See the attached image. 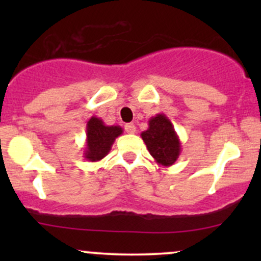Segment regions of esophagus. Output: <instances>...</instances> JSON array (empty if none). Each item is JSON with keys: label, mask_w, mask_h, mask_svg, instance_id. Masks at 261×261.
I'll return each mask as SVG.
<instances>
[{"label": "esophagus", "mask_w": 261, "mask_h": 261, "mask_svg": "<svg viewBox=\"0 0 261 261\" xmlns=\"http://www.w3.org/2000/svg\"><path fill=\"white\" fill-rule=\"evenodd\" d=\"M125 131L127 134H135L136 133V126L134 124H126L125 125Z\"/></svg>", "instance_id": "esophagus-1"}]
</instances>
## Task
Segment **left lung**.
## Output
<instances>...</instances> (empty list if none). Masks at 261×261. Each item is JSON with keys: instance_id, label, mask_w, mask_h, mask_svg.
<instances>
[{"instance_id": "left-lung-1", "label": "left lung", "mask_w": 261, "mask_h": 261, "mask_svg": "<svg viewBox=\"0 0 261 261\" xmlns=\"http://www.w3.org/2000/svg\"><path fill=\"white\" fill-rule=\"evenodd\" d=\"M141 137L146 143L149 154L160 166H173L180 155V140L173 124L163 113L149 119L148 128L141 133Z\"/></svg>"}]
</instances>
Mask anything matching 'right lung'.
<instances>
[{
  "label": "right lung",
  "mask_w": 261,
  "mask_h": 261,
  "mask_svg": "<svg viewBox=\"0 0 261 261\" xmlns=\"http://www.w3.org/2000/svg\"><path fill=\"white\" fill-rule=\"evenodd\" d=\"M122 127L119 125L104 124V121L97 116H92L87 121L86 126V147L83 157L89 162L103 160L109 153L116 137L122 134Z\"/></svg>",
  "instance_id": "1"
}]
</instances>
